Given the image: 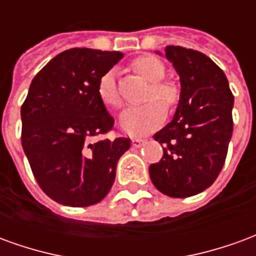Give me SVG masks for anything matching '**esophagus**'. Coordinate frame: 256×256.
I'll return each instance as SVG.
<instances>
[{
	"instance_id": "obj_1",
	"label": "esophagus",
	"mask_w": 256,
	"mask_h": 256,
	"mask_svg": "<svg viewBox=\"0 0 256 256\" xmlns=\"http://www.w3.org/2000/svg\"><path fill=\"white\" fill-rule=\"evenodd\" d=\"M145 140L141 138V137H134L133 140H132V145H133L134 148H140L141 145H142V142H144Z\"/></svg>"
}]
</instances>
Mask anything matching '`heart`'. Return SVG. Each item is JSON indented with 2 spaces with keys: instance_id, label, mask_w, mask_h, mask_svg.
<instances>
[{
  "instance_id": "heart-1",
  "label": "heart",
  "mask_w": 256,
  "mask_h": 256,
  "mask_svg": "<svg viewBox=\"0 0 256 256\" xmlns=\"http://www.w3.org/2000/svg\"><path fill=\"white\" fill-rule=\"evenodd\" d=\"M134 70L150 82V93L146 96V102L141 106L128 108L120 115V128L130 134L150 133L160 126L166 111L164 107L172 108L178 100V90L170 82L163 80L166 76V67L160 60L155 56H141L136 58L133 63ZM97 93L101 102L111 110H118L122 106V98L119 96L115 78V70H108L98 79ZM156 100V102H154ZM162 104H160L158 101Z\"/></svg>"
}]
</instances>
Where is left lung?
<instances>
[{
    "label": "left lung",
    "mask_w": 256,
    "mask_h": 256,
    "mask_svg": "<svg viewBox=\"0 0 256 256\" xmlns=\"http://www.w3.org/2000/svg\"><path fill=\"white\" fill-rule=\"evenodd\" d=\"M166 58L181 94L172 122L154 136L163 156L150 166V177L167 196L189 198L211 186L225 164L234 98L224 71L204 53L168 45Z\"/></svg>",
    "instance_id": "left-lung-1"
}]
</instances>
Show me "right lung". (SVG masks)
Listing matches in <instances>:
<instances>
[{
	"mask_svg": "<svg viewBox=\"0 0 256 256\" xmlns=\"http://www.w3.org/2000/svg\"><path fill=\"white\" fill-rule=\"evenodd\" d=\"M123 58L88 48L64 50L36 74L22 106V145L40 188L64 206L88 207L106 198L130 138L97 140L114 118L97 84Z\"/></svg>",
	"mask_w": 256,
	"mask_h": 256,
	"instance_id": "add662e5",
	"label": "right lung"
}]
</instances>
